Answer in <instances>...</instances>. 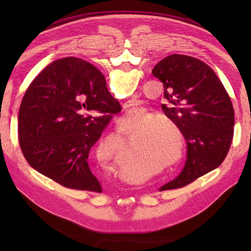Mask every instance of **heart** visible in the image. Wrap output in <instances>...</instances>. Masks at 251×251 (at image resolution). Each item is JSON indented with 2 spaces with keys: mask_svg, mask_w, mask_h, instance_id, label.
Masks as SVG:
<instances>
[{
  "mask_svg": "<svg viewBox=\"0 0 251 251\" xmlns=\"http://www.w3.org/2000/svg\"><path fill=\"white\" fill-rule=\"evenodd\" d=\"M139 109L131 108L121 118L124 125L129 124L138 116ZM130 138L133 144L129 151V161L134 166L148 164L151 173L160 169H168L175 166L181 160L185 151V138L180 126L163 114H152L144 109L138 120L123 129V139L126 142ZM121 146L124 144L120 142ZM115 168V164H109ZM123 168L126 172L133 169V166L124 158L123 152Z\"/></svg>",
  "mask_w": 251,
  "mask_h": 251,
  "instance_id": "heart-1",
  "label": "heart"
}]
</instances>
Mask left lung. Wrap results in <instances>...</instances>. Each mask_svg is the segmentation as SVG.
I'll use <instances>...</instances> for the list:
<instances>
[{
  "label": "left lung",
  "mask_w": 251,
  "mask_h": 251,
  "mask_svg": "<svg viewBox=\"0 0 251 251\" xmlns=\"http://www.w3.org/2000/svg\"><path fill=\"white\" fill-rule=\"evenodd\" d=\"M164 85V113L180 126L187 142L182 172L160 190L176 189L219 167L230 148L235 113L230 97L210 66L173 54L151 71Z\"/></svg>",
  "instance_id": "8db88e82"
}]
</instances>
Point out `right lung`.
<instances>
[{"label":"right lung","instance_id":"right-lung-1","mask_svg":"<svg viewBox=\"0 0 251 251\" xmlns=\"http://www.w3.org/2000/svg\"><path fill=\"white\" fill-rule=\"evenodd\" d=\"M122 110L94 65L77 57L54 61L34 78L19 110V141L35 171L71 189L101 193L88 154Z\"/></svg>","mask_w":251,"mask_h":251}]
</instances>
